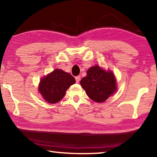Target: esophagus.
<instances>
[{
    "instance_id": "34e87169",
    "label": "esophagus",
    "mask_w": 157,
    "mask_h": 157,
    "mask_svg": "<svg viewBox=\"0 0 157 157\" xmlns=\"http://www.w3.org/2000/svg\"><path fill=\"white\" fill-rule=\"evenodd\" d=\"M75 80L77 83H79V81H80V76H77L75 77Z\"/></svg>"
}]
</instances>
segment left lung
I'll use <instances>...</instances> for the list:
<instances>
[{
	"label": "left lung",
	"instance_id": "left-lung-1",
	"mask_svg": "<svg viewBox=\"0 0 157 157\" xmlns=\"http://www.w3.org/2000/svg\"><path fill=\"white\" fill-rule=\"evenodd\" d=\"M80 85L94 101L101 103L117 90L116 79L113 72L106 71L98 65L91 67L86 76L81 79Z\"/></svg>",
	"mask_w": 157,
	"mask_h": 157
}]
</instances>
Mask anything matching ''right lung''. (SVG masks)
<instances>
[{
  "instance_id": "obj_1",
  "label": "right lung",
  "mask_w": 157,
  "mask_h": 157,
  "mask_svg": "<svg viewBox=\"0 0 157 157\" xmlns=\"http://www.w3.org/2000/svg\"><path fill=\"white\" fill-rule=\"evenodd\" d=\"M75 83L71 74L56 69L42 78L39 85V92L46 101L56 104L64 97L66 90Z\"/></svg>"
}]
</instances>
